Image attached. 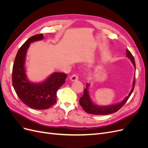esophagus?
<instances>
[{
  "label": "esophagus",
  "instance_id": "1",
  "mask_svg": "<svg viewBox=\"0 0 148 148\" xmlns=\"http://www.w3.org/2000/svg\"><path fill=\"white\" fill-rule=\"evenodd\" d=\"M78 79V76L77 74H73L70 77V80L71 82H75L77 81Z\"/></svg>",
  "mask_w": 148,
  "mask_h": 148
}]
</instances>
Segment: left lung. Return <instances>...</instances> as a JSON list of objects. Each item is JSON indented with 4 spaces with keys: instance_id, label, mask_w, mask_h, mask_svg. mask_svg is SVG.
<instances>
[{
    "instance_id": "8db88e82",
    "label": "left lung",
    "mask_w": 148,
    "mask_h": 148,
    "mask_svg": "<svg viewBox=\"0 0 148 148\" xmlns=\"http://www.w3.org/2000/svg\"><path fill=\"white\" fill-rule=\"evenodd\" d=\"M126 55L127 57H128L129 59L131 60L132 64H133L134 66H135V68L136 69L135 59H134L132 53L130 52L128 49H127L126 51ZM135 85V78H134V80H133V88L132 89V91H130V92L128 96L125 98L122 102H121L120 103H119V104H115V105H111V106H99L95 104L91 101L90 97H89V91H88L89 84L86 83V88H85L84 90L83 95L82 97L79 98V104L83 107V110L86 112L90 114L107 115V114L114 113L115 112L118 111L121 107H122L125 103H126L127 100L129 99L130 96H131L132 93L133 92Z\"/></svg>"
}]
</instances>
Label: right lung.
I'll return each instance as SVG.
<instances>
[{"instance_id": "add662e5", "label": "right lung", "mask_w": 148, "mask_h": 148, "mask_svg": "<svg viewBox=\"0 0 148 148\" xmlns=\"http://www.w3.org/2000/svg\"><path fill=\"white\" fill-rule=\"evenodd\" d=\"M44 38L42 34L29 38L18 51L12 70V84L17 96L27 106L34 109H47L56 104L57 91L65 82L66 74L53 73L41 83L29 82L25 73V62L30 43Z\"/></svg>"}]
</instances>
